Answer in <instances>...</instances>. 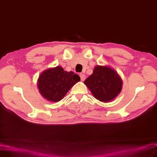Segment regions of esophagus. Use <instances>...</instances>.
<instances>
[{
	"label": "esophagus",
	"instance_id": "obj_1",
	"mask_svg": "<svg viewBox=\"0 0 157 157\" xmlns=\"http://www.w3.org/2000/svg\"><path fill=\"white\" fill-rule=\"evenodd\" d=\"M79 76H80L81 80H82V81H84V80L85 79V74H79Z\"/></svg>",
	"mask_w": 157,
	"mask_h": 157
}]
</instances>
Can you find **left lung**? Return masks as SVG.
Masks as SVG:
<instances>
[{
  "mask_svg": "<svg viewBox=\"0 0 157 157\" xmlns=\"http://www.w3.org/2000/svg\"><path fill=\"white\" fill-rule=\"evenodd\" d=\"M84 83L95 98L108 102L120 93L122 79L115 70L107 66H97L93 74L85 80Z\"/></svg>",
  "mask_w": 157,
  "mask_h": 157,
  "instance_id": "left-lung-1",
  "label": "left lung"
}]
</instances>
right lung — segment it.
Here are the masks:
<instances>
[{
  "instance_id": "obj_1",
  "label": "right lung",
  "mask_w": 157,
  "mask_h": 157,
  "mask_svg": "<svg viewBox=\"0 0 157 157\" xmlns=\"http://www.w3.org/2000/svg\"><path fill=\"white\" fill-rule=\"evenodd\" d=\"M80 80V77L73 72H67L59 67L44 71L38 79L40 94L51 102H59L68 90Z\"/></svg>"
}]
</instances>
